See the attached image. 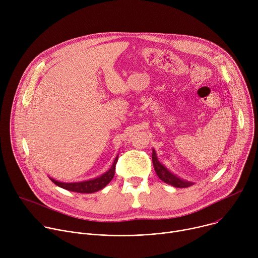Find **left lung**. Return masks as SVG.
<instances>
[{
    "label": "left lung",
    "instance_id": "left-lung-1",
    "mask_svg": "<svg viewBox=\"0 0 258 258\" xmlns=\"http://www.w3.org/2000/svg\"><path fill=\"white\" fill-rule=\"evenodd\" d=\"M152 161H153L154 169H155L158 177L162 181L168 183V185H171L172 187H175V188H188V187H191L194 185V182L180 178L179 176L172 173L168 168H166V166H164L158 160L157 154L154 149H152Z\"/></svg>",
    "mask_w": 258,
    "mask_h": 258
}]
</instances>
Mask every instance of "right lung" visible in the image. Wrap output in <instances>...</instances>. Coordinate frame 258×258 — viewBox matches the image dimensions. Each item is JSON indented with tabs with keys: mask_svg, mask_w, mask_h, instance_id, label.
<instances>
[{
	"mask_svg": "<svg viewBox=\"0 0 258 258\" xmlns=\"http://www.w3.org/2000/svg\"><path fill=\"white\" fill-rule=\"evenodd\" d=\"M118 159V155L115 157L111 167H110L106 172H104L103 174H101L100 176H97L95 178H91L88 180H83V181H77V182H63L60 180H56L53 177L49 178L57 185L58 187L65 189L67 191H71V192H77V193H86V194H90V193H95L99 190H102L104 187H106L108 183L111 181V179L114 176V172H115V165Z\"/></svg>",
	"mask_w": 258,
	"mask_h": 258,
	"instance_id": "right-lung-1",
	"label": "right lung"
}]
</instances>
